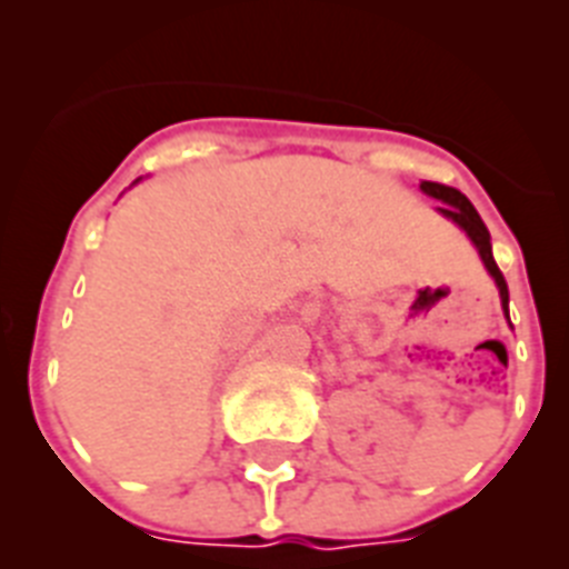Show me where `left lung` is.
<instances>
[{
    "label": "left lung",
    "instance_id": "8db88e82",
    "mask_svg": "<svg viewBox=\"0 0 569 569\" xmlns=\"http://www.w3.org/2000/svg\"><path fill=\"white\" fill-rule=\"evenodd\" d=\"M420 189H423L426 196L437 198V201H443V207H437V210L443 212L446 218H451L455 224H460L466 232H469V238H472L475 247H478L480 259H483L487 270L492 273L495 284H498V290H501L503 313H507V319H509L507 279H503V273L498 270V264H495V259H492V241H489V230H487V224H483V218L478 216V210H475L472 203H469V198H466L460 189L443 187V183H431V181L420 183Z\"/></svg>",
    "mask_w": 569,
    "mask_h": 569
}]
</instances>
